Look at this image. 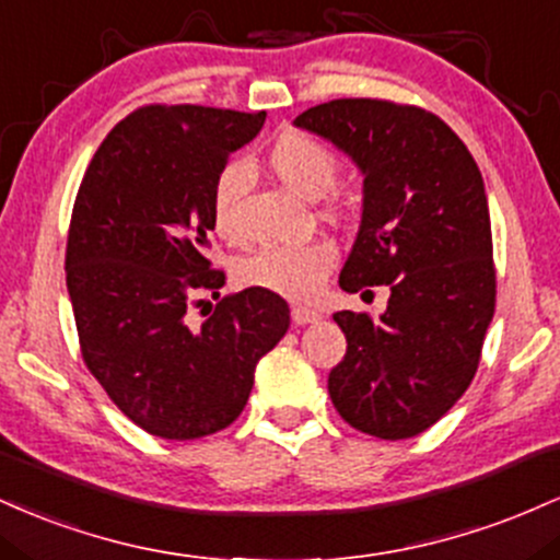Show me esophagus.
<instances>
[{"label":"esophagus","instance_id":"obj_1","mask_svg":"<svg viewBox=\"0 0 560 560\" xmlns=\"http://www.w3.org/2000/svg\"><path fill=\"white\" fill-rule=\"evenodd\" d=\"M291 317H293V323H296V325H310V323H317L319 314L314 310H304V306H293Z\"/></svg>","mask_w":560,"mask_h":560}]
</instances>
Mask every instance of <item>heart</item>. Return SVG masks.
<instances>
[{"label": "heart", "mask_w": 560, "mask_h": 560, "mask_svg": "<svg viewBox=\"0 0 560 560\" xmlns=\"http://www.w3.org/2000/svg\"><path fill=\"white\" fill-rule=\"evenodd\" d=\"M264 163L272 177L293 196L317 200L330 190L338 177L336 153L301 131H285L267 148ZM246 190V168L241 163H228L213 177L209 196L211 228L224 241H235V206ZM338 259L330 241H310L304 246H275L256 250L241 261L237 280L256 291L278 293L291 301H312L323 291Z\"/></svg>", "instance_id": "1"}]
</instances>
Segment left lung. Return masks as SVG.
<instances>
[{
    "label": "left lung",
    "instance_id": "obj_1",
    "mask_svg": "<svg viewBox=\"0 0 560 560\" xmlns=\"http://www.w3.org/2000/svg\"><path fill=\"white\" fill-rule=\"evenodd\" d=\"M362 172V222L338 285H388L386 312H336L338 416L378 439L431 429L466 394L494 314L492 224L474 155L433 113L330 100L296 118Z\"/></svg>",
    "mask_w": 560,
    "mask_h": 560
}]
</instances>
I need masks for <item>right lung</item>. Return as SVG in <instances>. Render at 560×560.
<instances>
[{"label":"right lung","instance_id":"right-lung-1","mask_svg":"<svg viewBox=\"0 0 560 560\" xmlns=\"http://www.w3.org/2000/svg\"><path fill=\"white\" fill-rule=\"evenodd\" d=\"M264 118L148 105L110 129L81 179L66 248L81 357L113 405L153 436L185 442L228 429L256 364L291 325L278 293L219 299L224 272L206 259L213 177ZM203 292L217 307L195 301ZM190 303L210 304L198 329Z\"/></svg>","mask_w":560,"mask_h":560}]
</instances>
